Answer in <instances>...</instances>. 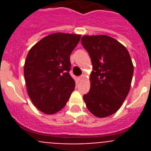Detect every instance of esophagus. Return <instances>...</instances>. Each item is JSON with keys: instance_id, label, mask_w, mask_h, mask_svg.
<instances>
[{"instance_id": "esophagus-1", "label": "esophagus", "mask_w": 151, "mask_h": 151, "mask_svg": "<svg viewBox=\"0 0 151 151\" xmlns=\"http://www.w3.org/2000/svg\"><path fill=\"white\" fill-rule=\"evenodd\" d=\"M83 78H85V76H84L83 75H82V76H80L78 77V79L79 80H82Z\"/></svg>"}]
</instances>
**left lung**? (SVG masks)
<instances>
[{
    "label": "left lung",
    "instance_id": "left-lung-1",
    "mask_svg": "<svg viewBox=\"0 0 151 151\" xmlns=\"http://www.w3.org/2000/svg\"><path fill=\"white\" fill-rule=\"evenodd\" d=\"M81 42L93 66L90 91L83 99L93 115L109 116L121 107L130 90L134 73L130 54L124 45L105 35H85Z\"/></svg>",
    "mask_w": 151,
    "mask_h": 151
}]
</instances>
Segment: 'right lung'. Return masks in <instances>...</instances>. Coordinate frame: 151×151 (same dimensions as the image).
<instances>
[{"label": "right lung", "mask_w": 151, "mask_h": 151, "mask_svg": "<svg viewBox=\"0 0 151 151\" xmlns=\"http://www.w3.org/2000/svg\"><path fill=\"white\" fill-rule=\"evenodd\" d=\"M81 35L57 32L40 40L29 50L24 65L28 94L45 114H54L65 106L75 89L69 75L70 55Z\"/></svg>", "instance_id": "1"}]
</instances>
